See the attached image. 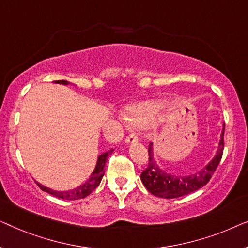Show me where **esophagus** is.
Segmentation results:
<instances>
[{
	"label": "esophagus",
	"mask_w": 248,
	"mask_h": 248,
	"mask_svg": "<svg viewBox=\"0 0 248 248\" xmlns=\"http://www.w3.org/2000/svg\"><path fill=\"white\" fill-rule=\"evenodd\" d=\"M139 141V139L137 135H135L134 133H132L130 135H127L126 138H125V143L126 144H131V143H137V142Z\"/></svg>",
	"instance_id": "esophagus-1"
}]
</instances>
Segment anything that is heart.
I'll return each mask as SVG.
<instances>
[{
	"instance_id": "obj_1",
	"label": "heart",
	"mask_w": 248,
	"mask_h": 248,
	"mask_svg": "<svg viewBox=\"0 0 248 248\" xmlns=\"http://www.w3.org/2000/svg\"><path fill=\"white\" fill-rule=\"evenodd\" d=\"M160 110V105L155 101L140 103L128 107L127 113L130 120L140 127H147L155 122Z\"/></svg>"
}]
</instances>
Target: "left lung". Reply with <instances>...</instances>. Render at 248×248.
I'll list each match as a JSON object with an SVG mask.
<instances>
[{"label": "left lung", "instance_id": "1", "mask_svg": "<svg viewBox=\"0 0 248 248\" xmlns=\"http://www.w3.org/2000/svg\"><path fill=\"white\" fill-rule=\"evenodd\" d=\"M223 133H225V123L222 125V132L215 157L198 172L188 176L171 175L161 169L155 159L154 144H149V165L141 174V181L145 188L152 195L158 196V198L175 199L198 191L199 188L208 184L221 160L223 152Z\"/></svg>", "mask_w": 248, "mask_h": 248}]
</instances>
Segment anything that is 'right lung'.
Listing matches in <instances>:
<instances>
[{"instance_id": "right-lung-1", "label": "right lung", "mask_w": 248, "mask_h": 248, "mask_svg": "<svg viewBox=\"0 0 248 248\" xmlns=\"http://www.w3.org/2000/svg\"><path fill=\"white\" fill-rule=\"evenodd\" d=\"M54 82L60 83V84H64V86H67V84H70L69 81H65V80L54 81ZM114 150L111 149V150L107 151V152H104V154L98 155L96 167H94L93 174H91L90 177L87 179V182H84L82 185L78 186V187H76V188L70 189V191H53V189L46 187V186L39 184V183H37V184H38L40 189H43L44 192L49 193V194H52V195L56 196V198H60V199L79 200V199L86 198V196L89 195L90 193L93 192V189L100 184L101 179H103V176L105 174V170H104L105 164H106L108 155H109Z\"/></svg>"}]
</instances>
